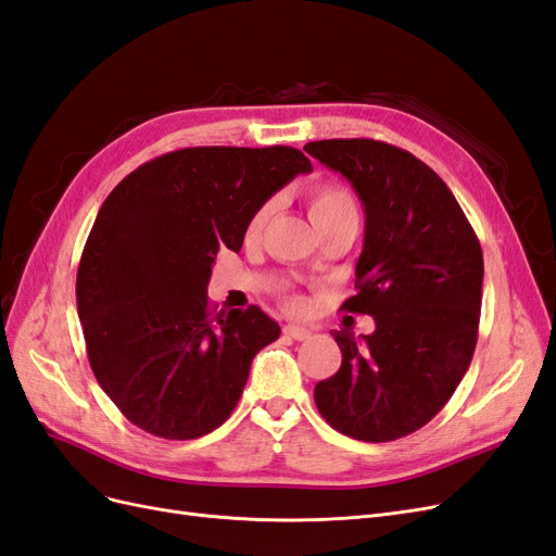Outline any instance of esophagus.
I'll return each mask as SVG.
<instances>
[{"label":"esophagus","instance_id":"1","mask_svg":"<svg viewBox=\"0 0 556 556\" xmlns=\"http://www.w3.org/2000/svg\"><path fill=\"white\" fill-rule=\"evenodd\" d=\"M282 333L294 341H306V339H311L313 331L308 327H301V325H285Z\"/></svg>","mask_w":556,"mask_h":556}]
</instances>
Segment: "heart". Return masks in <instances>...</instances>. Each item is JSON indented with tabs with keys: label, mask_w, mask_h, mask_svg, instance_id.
I'll list each match as a JSON object with an SVG mask.
<instances>
[{
	"label": "heart",
	"mask_w": 556,
	"mask_h": 556,
	"mask_svg": "<svg viewBox=\"0 0 556 556\" xmlns=\"http://www.w3.org/2000/svg\"><path fill=\"white\" fill-rule=\"evenodd\" d=\"M271 213H274V204L268 201V204H264L255 215L250 217V223L245 227V233L250 239L260 237L262 229L268 223V217H271ZM308 213L313 217V223L319 225V223L329 220V217H333V215L357 213V204H355V197L350 194V190L341 188V185H336V182H323V185H317V188H313L308 194ZM288 306L292 311H299L301 306H304V301H301L299 296H290Z\"/></svg>",
	"instance_id": "obj_1"
}]
</instances>
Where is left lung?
Listing matches in <instances>:
<instances>
[{"mask_svg":"<svg viewBox=\"0 0 556 556\" xmlns=\"http://www.w3.org/2000/svg\"><path fill=\"white\" fill-rule=\"evenodd\" d=\"M304 150L362 199L357 294L343 311L376 319L362 339L331 331L343 362L315 384V406L350 439L396 441L445 406L473 359L482 248L447 185L408 150L374 139L311 141Z\"/></svg>","mask_w":556,"mask_h":556,"instance_id":"1","label":"left lung"}]
</instances>
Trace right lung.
<instances>
[{
	"instance_id": "add662e5",
	"label": "right lung",
	"mask_w": 556,
	"mask_h": 556,
	"mask_svg": "<svg viewBox=\"0 0 556 556\" xmlns=\"http://www.w3.org/2000/svg\"><path fill=\"white\" fill-rule=\"evenodd\" d=\"M311 160L290 146L182 148L141 164L97 213L76 276L92 374L131 425L169 441L220 427L257 352L280 336L262 308L215 313L217 250L239 252L268 197Z\"/></svg>"
}]
</instances>
